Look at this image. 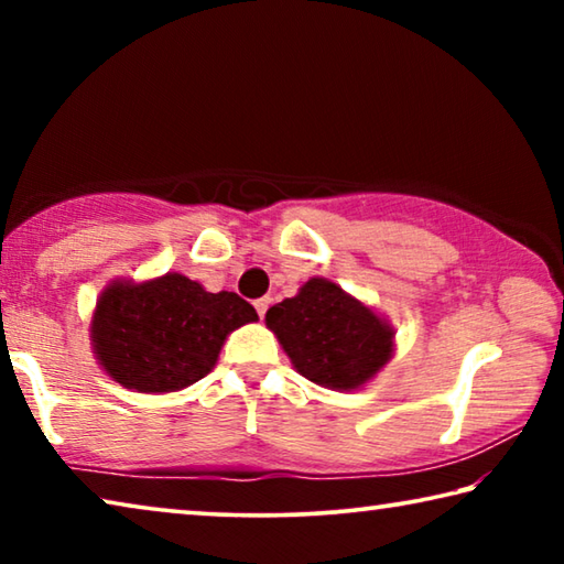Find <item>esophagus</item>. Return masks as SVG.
I'll return each instance as SVG.
<instances>
[{"mask_svg": "<svg viewBox=\"0 0 564 564\" xmlns=\"http://www.w3.org/2000/svg\"><path fill=\"white\" fill-rule=\"evenodd\" d=\"M253 305H256V311H259V316L263 318L265 311H269V305H271V299H259Z\"/></svg>", "mask_w": 564, "mask_h": 564, "instance_id": "34e87169", "label": "esophagus"}]
</instances>
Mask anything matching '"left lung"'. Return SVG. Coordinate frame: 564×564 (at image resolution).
I'll return each mask as SVG.
<instances>
[{
  "mask_svg": "<svg viewBox=\"0 0 564 564\" xmlns=\"http://www.w3.org/2000/svg\"><path fill=\"white\" fill-rule=\"evenodd\" d=\"M265 326L303 378L340 393L373 380L395 352L390 321L321 275L269 308Z\"/></svg>",
  "mask_w": 564,
  "mask_h": 564,
  "instance_id": "left-lung-1",
  "label": "left lung"
}]
</instances>
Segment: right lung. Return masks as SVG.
<instances>
[{
  "label": "right lung",
  "mask_w": 564,
  "mask_h": 564,
  "mask_svg": "<svg viewBox=\"0 0 564 564\" xmlns=\"http://www.w3.org/2000/svg\"><path fill=\"white\" fill-rule=\"evenodd\" d=\"M259 321L231 291L212 293L184 273L117 279L101 291L89 338L101 370L137 393H174L216 366L228 333Z\"/></svg>",
  "instance_id": "obj_1"
}]
</instances>
